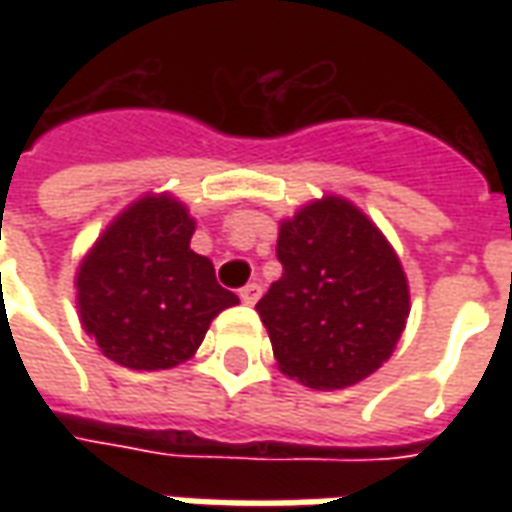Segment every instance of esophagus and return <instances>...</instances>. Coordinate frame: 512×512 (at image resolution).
<instances>
[{
    "label": "esophagus",
    "mask_w": 512,
    "mask_h": 512,
    "mask_svg": "<svg viewBox=\"0 0 512 512\" xmlns=\"http://www.w3.org/2000/svg\"><path fill=\"white\" fill-rule=\"evenodd\" d=\"M238 296H241V301H244V304H249V307H252V304H257V299H260V285H257V282H249V285H244V288H241V293H238Z\"/></svg>",
    "instance_id": "1"
}]
</instances>
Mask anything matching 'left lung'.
<instances>
[{
  "mask_svg": "<svg viewBox=\"0 0 512 512\" xmlns=\"http://www.w3.org/2000/svg\"><path fill=\"white\" fill-rule=\"evenodd\" d=\"M282 277L257 301L277 367L310 389H345L395 351L411 296L400 257L354 202L323 194L279 222Z\"/></svg>",
  "mask_w": 512,
  "mask_h": 512,
  "instance_id": "8db88e82",
  "label": "left lung"
}]
</instances>
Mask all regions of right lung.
Returning <instances> with one entry per match:
<instances>
[{"instance_id":"1","label":"right lung","mask_w":512,"mask_h":512,"mask_svg":"<svg viewBox=\"0 0 512 512\" xmlns=\"http://www.w3.org/2000/svg\"><path fill=\"white\" fill-rule=\"evenodd\" d=\"M194 219L169 191L145 194L109 222L76 271L84 332L128 370H169L197 354L238 296L191 249Z\"/></svg>"}]
</instances>
